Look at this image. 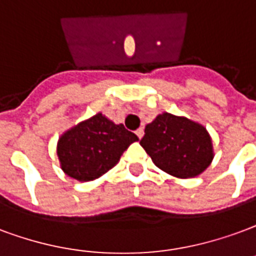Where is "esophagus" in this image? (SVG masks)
<instances>
[{
  "instance_id": "34e87169",
  "label": "esophagus",
  "mask_w": 256,
  "mask_h": 256,
  "mask_svg": "<svg viewBox=\"0 0 256 256\" xmlns=\"http://www.w3.org/2000/svg\"><path fill=\"white\" fill-rule=\"evenodd\" d=\"M136 134H137V137L140 138V140H141V138L144 137V128H138L137 132H136Z\"/></svg>"
}]
</instances>
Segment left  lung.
<instances>
[{
    "label": "left lung",
    "instance_id": "8db88e82",
    "mask_svg": "<svg viewBox=\"0 0 256 256\" xmlns=\"http://www.w3.org/2000/svg\"><path fill=\"white\" fill-rule=\"evenodd\" d=\"M140 144L160 170L180 179L202 174L214 156L212 138L202 124L168 112L146 124Z\"/></svg>",
    "mask_w": 256,
    "mask_h": 256
}]
</instances>
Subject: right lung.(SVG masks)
<instances>
[{
  "label": "right lung",
  "mask_w": 256,
  "mask_h": 256,
  "mask_svg": "<svg viewBox=\"0 0 256 256\" xmlns=\"http://www.w3.org/2000/svg\"><path fill=\"white\" fill-rule=\"evenodd\" d=\"M138 137L103 114L78 123L60 136L56 154L66 175L80 182L98 179L110 171Z\"/></svg>",
  "instance_id": "add662e5"
}]
</instances>
